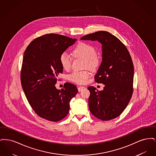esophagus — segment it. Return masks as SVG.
<instances>
[{
	"label": "esophagus",
	"instance_id": "34e87169",
	"mask_svg": "<svg viewBox=\"0 0 156 156\" xmlns=\"http://www.w3.org/2000/svg\"><path fill=\"white\" fill-rule=\"evenodd\" d=\"M85 88V87L81 86V87H79L78 88V91H79V92H81V91H82L83 89H84Z\"/></svg>",
	"mask_w": 156,
	"mask_h": 156
}]
</instances>
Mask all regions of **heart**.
I'll list each match as a JSON object with an SVG mask.
<instances>
[{
	"label": "heart",
	"mask_w": 156,
	"mask_h": 156,
	"mask_svg": "<svg viewBox=\"0 0 156 156\" xmlns=\"http://www.w3.org/2000/svg\"><path fill=\"white\" fill-rule=\"evenodd\" d=\"M73 54L76 58L85 60V67L90 69H95L99 64V59L96 54V50L92 45L81 42L78 44L73 50ZM71 58L67 52H62L59 56V62L65 70H68L71 67ZM89 72L87 71H74L68 76L71 81L78 84L86 83L89 77Z\"/></svg>",
	"instance_id": "heart-1"
}]
</instances>
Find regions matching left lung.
Returning <instances> with one entry per match:
<instances>
[{
    "instance_id": "1",
    "label": "left lung",
    "mask_w": 156,
    "mask_h": 156,
    "mask_svg": "<svg viewBox=\"0 0 156 156\" xmlns=\"http://www.w3.org/2000/svg\"><path fill=\"white\" fill-rule=\"evenodd\" d=\"M81 40L98 41L102 44V61L95 80L105 85L99 91L89 87V110L96 118L109 120L119 116L133 94V64L125 45L111 33L100 31L87 34Z\"/></svg>"
}]
</instances>
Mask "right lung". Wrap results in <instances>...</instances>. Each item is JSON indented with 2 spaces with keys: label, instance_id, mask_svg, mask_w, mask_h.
<instances>
[{
  "label": "right lung",
  "instance_id": "right-lung-1",
  "mask_svg": "<svg viewBox=\"0 0 156 156\" xmlns=\"http://www.w3.org/2000/svg\"><path fill=\"white\" fill-rule=\"evenodd\" d=\"M76 39L47 34L32 41L24 52L21 83L26 98L40 117L51 122L64 118L69 102L78 92L76 87L67 82L61 90L55 87L63 68L59 56Z\"/></svg>",
  "mask_w": 156,
  "mask_h": 156
}]
</instances>
